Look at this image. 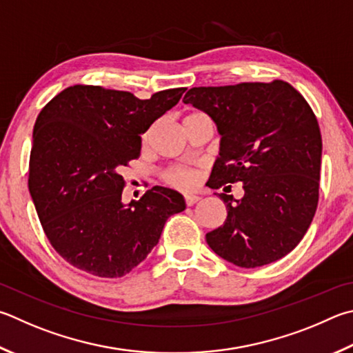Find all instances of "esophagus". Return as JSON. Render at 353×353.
<instances>
[{"label":"esophagus","mask_w":353,"mask_h":353,"mask_svg":"<svg viewBox=\"0 0 353 353\" xmlns=\"http://www.w3.org/2000/svg\"><path fill=\"white\" fill-rule=\"evenodd\" d=\"M199 201H201V197H199V196H194V194L185 196V203H187V207H191V205H194Z\"/></svg>","instance_id":"obj_1"}]
</instances>
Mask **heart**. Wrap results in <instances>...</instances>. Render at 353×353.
Masks as SVG:
<instances>
[{
	"mask_svg": "<svg viewBox=\"0 0 353 353\" xmlns=\"http://www.w3.org/2000/svg\"><path fill=\"white\" fill-rule=\"evenodd\" d=\"M151 139V130L143 136V143L148 142ZM163 179L166 183L172 185L176 188L182 190H190L193 188L199 181V172L193 168H185V166H174V168H170L163 174Z\"/></svg>",
	"mask_w": 353,
	"mask_h": 353,
	"instance_id": "obj_1",
	"label": "heart"
}]
</instances>
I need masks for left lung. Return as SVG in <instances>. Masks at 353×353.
I'll return each instance as SVG.
<instances>
[{
  "instance_id": "1",
  "label": "left lung",
  "mask_w": 353,
  "mask_h": 353,
  "mask_svg": "<svg viewBox=\"0 0 353 353\" xmlns=\"http://www.w3.org/2000/svg\"><path fill=\"white\" fill-rule=\"evenodd\" d=\"M183 103L207 112L222 136L211 188H243L241 201L217 194L227 219L205 236L210 248L243 268L284 258L318 207L323 140L310 105L283 80L193 88Z\"/></svg>"
}]
</instances>
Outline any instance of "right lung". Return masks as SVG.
Returning a JSON list of instances; mask_svg holds the SVG:
<instances>
[{"instance_id": "add662e5", "label": "right lung", "mask_w": 353, "mask_h": 353, "mask_svg": "<svg viewBox=\"0 0 353 353\" xmlns=\"http://www.w3.org/2000/svg\"><path fill=\"white\" fill-rule=\"evenodd\" d=\"M183 92L165 89L140 100L75 85L38 114L29 191L50 245L70 265L99 278L125 276L157 245L166 219L185 210L182 194L163 187L121 202V171L140 156V136Z\"/></svg>"}]
</instances>
